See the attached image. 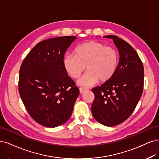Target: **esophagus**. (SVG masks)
<instances>
[{
  "label": "esophagus",
  "instance_id": "esophagus-1",
  "mask_svg": "<svg viewBox=\"0 0 159 159\" xmlns=\"http://www.w3.org/2000/svg\"><path fill=\"white\" fill-rule=\"evenodd\" d=\"M79 90H80V93H84V92L88 91L89 89H87V88H85V87H80V88L79 89Z\"/></svg>",
  "mask_w": 159,
  "mask_h": 159
}]
</instances>
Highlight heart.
Instances as JSON below:
<instances>
[{
    "mask_svg": "<svg viewBox=\"0 0 159 159\" xmlns=\"http://www.w3.org/2000/svg\"><path fill=\"white\" fill-rule=\"evenodd\" d=\"M74 54H67L63 57L65 70L71 77L78 79L86 69L88 70L79 83L91 86L99 80L104 83L115 75L119 64V54L111 46L101 42L90 41L76 46Z\"/></svg>",
    "mask_w": 159,
    "mask_h": 159,
    "instance_id": "heart-1",
    "label": "heart"
}]
</instances>
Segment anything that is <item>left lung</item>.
Returning <instances> with one entry per match:
<instances>
[{"mask_svg":"<svg viewBox=\"0 0 159 159\" xmlns=\"http://www.w3.org/2000/svg\"><path fill=\"white\" fill-rule=\"evenodd\" d=\"M113 39L120 53L115 75L110 80L92 89L94 100L92 114L100 124L112 127L129 117L139 102L144 84V68L136 51L124 39L114 35Z\"/></svg>","mask_w":159,"mask_h":159,"instance_id":"obj_1","label":"left lung"}]
</instances>
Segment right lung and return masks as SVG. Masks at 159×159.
I'll use <instances>...</instances> for the list:
<instances>
[{
  "instance_id": "1",
  "label": "right lung",
  "mask_w": 159,
  "mask_h": 159,
  "mask_svg": "<svg viewBox=\"0 0 159 159\" xmlns=\"http://www.w3.org/2000/svg\"><path fill=\"white\" fill-rule=\"evenodd\" d=\"M75 36L39 42L20 69L18 90L25 109L40 125L55 127L72 114L79 89L65 70L63 60Z\"/></svg>"
}]
</instances>
